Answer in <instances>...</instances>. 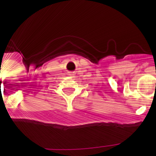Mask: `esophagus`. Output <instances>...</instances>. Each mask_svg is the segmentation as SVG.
<instances>
[{"label": "esophagus", "mask_w": 156, "mask_h": 156, "mask_svg": "<svg viewBox=\"0 0 156 156\" xmlns=\"http://www.w3.org/2000/svg\"><path fill=\"white\" fill-rule=\"evenodd\" d=\"M69 75H73V74H72V73H71V74H69Z\"/></svg>", "instance_id": "obj_1"}]
</instances>
